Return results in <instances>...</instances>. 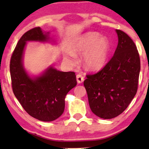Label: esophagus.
Instances as JSON below:
<instances>
[{"label": "esophagus", "mask_w": 149, "mask_h": 149, "mask_svg": "<svg viewBox=\"0 0 149 149\" xmlns=\"http://www.w3.org/2000/svg\"><path fill=\"white\" fill-rule=\"evenodd\" d=\"M77 83H81L83 82V81H84V77H83L82 75L79 74L77 75Z\"/></svg>", "instance_id": "1"}]
</instances>
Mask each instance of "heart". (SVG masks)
Here are the masks:
<instances>
[{
    "label": "heart",
    "instance_id": "obj_1",
    "mask_svg": "<svg viewBox=\"0 0 149 149\" xmlns=\"http://www.w3.org/2000/svg\"><path fill=\"white\" fill-rule=\"evenodd\" d=\"M72 53L66 56V60L72 64L77 63L74 54H84L85 66L89 69L101 68L107 60L109 52V42L107 38L100 36L96 32H88L80 36L73 45Z\"/></svg>",
    "mask_w": 149,
    "mask_h": 149
}]
</instances>
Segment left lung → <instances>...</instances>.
I'll list each match as a JSON object with an SVG mask.
<instances>
[{"label": "left lung", "mask_w": 149, "mask_h": 149, "mask_svg": "<svg viewBox=\"0 0 149 149\" xmlns=\"http://www.w3.org/2000/svg\"><path fill=\"white\" fill-rule=\"evenodd\" d=\"M118 45L102 69L87 74L84 86L91 111L97 117L113 119L127 109L137 92L140 60L137 47L125 32L116 30Z\"/></svg>", "instance_id": "8db88e82"}]
</instances>
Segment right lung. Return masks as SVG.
I'll list each match as a JSON object with an SVG mask.
<instances>
[{
    "label": "right lung",
    "instance_id": "1",
    "mask_svg": "<svg viewBox=\"0 0 149 149\" xmlns=\"http://www.w3.org/2000/svg\"><path fill=\"white\" fill-rule=\"evenodd\" d=\"M48 34H44L40 27L25 32L10 60L14 95L28 115L42 121H54L62 115L65 97L77 84L74 72H61L50 67L40 77L32 79L24 68L22 57L26 41H47Z\"/></svg>",
    "mask_w": 149,
    "mask_h": 149
}]
</instances>
